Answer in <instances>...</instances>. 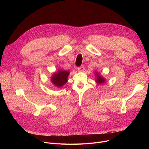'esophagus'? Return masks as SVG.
Returning <instances> with one entry per match:
<instances>
[{
    "label": "esophagus",
    "mask_w": 149,
    "mask_h": 149,
    "mask_svg": "<svg viewBox=\"0 0 149 149\" xmlns=\"http://www.w3.org/2000/svg\"><path fill=\"white\" fill-rule=\"evenodd\" d=\"M84 67L83 65H82L78 68V71L82 72V71H84Z\"/></svg>",
    "instance_id": "34e87169"
}]
</instances>
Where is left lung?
<instances>
[{
  "label": "left lung",
  "instance_id": "obj_1",
  "mask_svg": "<svg viewBox=\"0 0 149 149\" xmlns=\"http://www.w3.org/2000/svg\"><path fill=\"white\" fill-rule=\"evenodd\" d=\"M94 75H95V77L96 78L95 79V82L97 84H103L104 83L105 81H106V79L105 78H104V77H102L98 72L97 71H95V73H94Z\"/></svg>",
  "mask_w": 149,
  "mask_h": 149
}]
</instances>
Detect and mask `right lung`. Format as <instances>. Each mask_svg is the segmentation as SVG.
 <instances>
[{"label": "right lung", "instance_id": "add662e5", "mask_svg": "<svg viewBox=\"0 0 149 149\" xmlns=\"http://www.w3.org/2000/svg\"><path fill=\"white\" fill-rule=\"evenodd\" d=\"M70 73L69 71L65 70H58V71H55L52 74L51 77V81L56 87L60 88L68 82V77Z\"/></svg>", "mask_w": 149, "mask_h": 149}]
</instances>
